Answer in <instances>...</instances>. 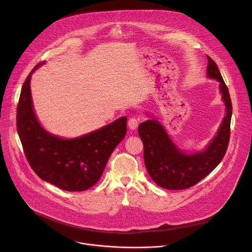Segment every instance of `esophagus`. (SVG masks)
<instances>
[{
  "label": "esophagus",
  "mask_w": 252,
  "mask_h": 252,
  "mask_svg": "<svg viewBox=\"0 0 252 252\" xmlns=\"http://www.w3.org/2000/svg\"><path fill=\"white\" fill-rule=\"evenodd\" d=\"M127 126H128L129 129L134 130V129H136V127H137V126H138V122H137L136 119L131 118V119H129V121H128V123H127Z\"/></svg>",
  "instance_id": "1"
}]
</instances>
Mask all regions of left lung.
I'll return each mask as SVG.
<instances>
[{
  "label": "left lung",
  "instance_id": "1",
  "mask_svg": "<svg viewBox=\"0 0 252 252\" xmlns=\"http://www.w3.org/2000/svg\"><path fill=\"white\" fill-rule=\"evenodd\" d=\"M207 57L206 77L220 83V93L225 106L224 118L215 135L201 151L186 152L171 139L163 125L152 114L138 126L143 142V158L153 181L166 189H186L200 182L217 167L227 150L232 115L228 89L213 60Z\"/></svg>",
  "mask_w": 252,
  "mask_h": 252
}]
</instances>
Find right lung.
Returning <instances> with one entry per match:
<instances>
[{
    "label": "right lung",
    "instance_id": "right-lung-1",
    "mask_svg": "<svg viewBox=\"0 0 252 252\" xmlns=\"http://www.w3.org/2000/svg\"><path fill=\"white\" fill-rule=\"evenodd\" d=\"M23 85L17 110V129L27 159L40 178L63 190L83 191L100 178L112 153L126 133V117L89 133L64 138L49 132L35 116L31 78Z\"/></svg>",
    "mask_w": 252,
    "mask_h": 252
}]
</instances>
